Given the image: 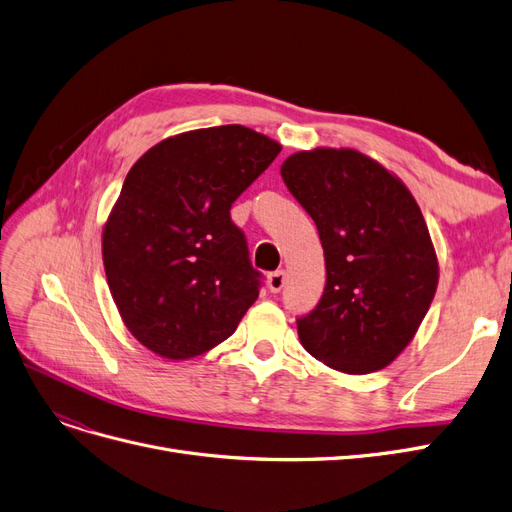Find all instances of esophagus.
<instances>
[{
  "label": "esophagus",
  "mask_w": 512,
  "mask_h": 512,
  "mask_svg": "<svg viewBox=\"0 0 512 512\" xmlns=\"http://www.w3.org/2000/svg\"><path fill=\"white\" fill-rule=\"evenodd\" d=\"M285 271H275V273H271L269 277H267V285H269V290L273 292V294H277V292H281L283 290V285H285Z\"/></svg>",
  "instance_id": "obj_1"
}]
</instances>
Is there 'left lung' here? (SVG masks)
Masks as SVG:
<instances>
[{"label": "left lung", "instance_id": "8db88e82", "mask_svg": "<svg viewBox=\"0 0 512 512\" xmlns=\"http://www.w3.org/2000/svg\"><path fill=\"white\" fill-rule=\"evenodd\" d=\"M281 178L315 220L325 256V290L300 317V344L344 374L391 365L431 306L439 262L414 195L355 149L298 151Z\"/></svg>", "mask_w": 512, "mask_h": 512}]
</instances>
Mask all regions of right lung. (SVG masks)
I'll list each match as a JSON object with an SVG mask.
<instances>
[{"label": "right lung", "instance_id": "1", "mask_svg": "<svg viewBox=\"0 0 512 512\" xmlns=\"http://www.w3.org/2000/svg\"><path fill=\"white\" fill-rule=\"evenodd\" d=\"M279 151L237 124L201 128L157 142L128 172L102 262L121 319L155 355L208 353L256 302L260 273L229 210Z\"/></svg>", "mask_w": 512, "mask_h": 512}]
</instances>
